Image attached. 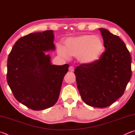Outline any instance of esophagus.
<instances>
[{
  "label": "esophagus",
  "mask_w": 135,
  "mask_h": 135,
  "mask_svg": "<svg viewBox=\"0 0 135 135\" xmlns=\"http://www.w3.org/2000/svg\"><path fill=\"white\" fill-rule=\"evenodd\" d=\"M74 67H73V66H70V67H69V71H70L73 72V71H74Z\"/></svg>",
  "instance_id": "34e87169"
}]
</instances>
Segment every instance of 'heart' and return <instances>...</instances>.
I'll return each mask as SVG.
<instances>
[{
    "label": "heart",
    "mask_w": 135,
    "mask_h": 135,
    "mask_svg": "<svg viewBox=\"0 0 135 135\" xmlns=\"http://www.w3.org/2000/svg\"><path fill=\"white\" fill-rule=\"evenodd\" d=\"M65 47L58 45L59 54L65 58L70 55L77 57L80 62L85 64L93 63L99 59L103 52V41L99 36L82 35L68 38L65 41Z\"/></svg>",
    "instance_id": "heart-1"
}]
</instances>
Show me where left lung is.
Instances as JSON below:
<instances>
[{
	"mask_svg": "<svg viewBox=\"0 0 135 135\" xmlns=\"http://www.w3.org/2000/svg\"><path fill=\"white\" fill-rule=\"evenodd\" d=\"M104 52L95 62L82 64L74 70L81 99L95 107H108L123 94L132 75L131 55L118 36L100 28Z\"/></svg>",
	"mask_w": 135,
	"mask_h": 135,
	"instance_id": "obj_1",
	"label": "left lung"
}]
</instances>
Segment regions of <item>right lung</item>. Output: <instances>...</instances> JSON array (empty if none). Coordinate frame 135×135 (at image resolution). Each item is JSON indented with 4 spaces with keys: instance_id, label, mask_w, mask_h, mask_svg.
<instances>
[{
    "instance_id": "obj_1",
    "label": "right lung",
    "mask_w": 135,
    "mask_h": 135,
    "mask_svg": "<svg viewBox=\"0 0 135 135\" xmlns=\"http://www.w3.org/2000/svg\"><path fill=\"white\" fill-rule=\"evenodd\" d=\"M54 31L31 33L16 41L9 54L7 81L19 102L33 110L53 106L68 64L52 65L44 51L54 50Z\"/></svg>"
}]
</instances>
